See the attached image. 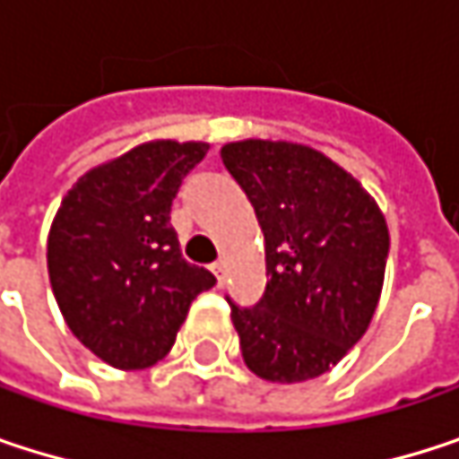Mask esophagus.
Wrapping results in <instances>:
<instances>
[{
	"instance_id": "esophagus-1",
	"label": "esophagus",
	"mask_w": 459,
	"mask_h": 459,
	"mask_svg": "<svg viewBox=\"0 0 459 459\" xmlns=\"http://www.w3.org/2000/svg\"><path fill=\"white\" fill-rule=\"evenodd\" d=\"M212 273H215V279H218V284L223 287V281H226V263H223V260H218V263H212Z\"/></svg>"
}]
</instances>
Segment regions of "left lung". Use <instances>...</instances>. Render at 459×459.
Wrapping results in <instances>:
<instances>
[{"label": "left lung", "mask_w": 459, "mask_h": 459, "mask_svg": "<svg viewBox=\"0 0 459 459\" xmlns=\"http://www.w3.org/2000/svg\"><path fill=\"white\" fill-rule=\"evenodd\" d=\"M265 236V292L230 306L244 364L271 383L334 367L375 316L388 226L375 199L324 153L298 143L241 140L221 151Z\"/></svg>", "instance_id": "8db88e82"}]
</instances>
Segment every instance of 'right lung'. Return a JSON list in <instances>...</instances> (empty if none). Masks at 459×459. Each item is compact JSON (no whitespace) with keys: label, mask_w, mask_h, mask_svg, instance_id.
Returning <instances> with one entry per match:
<instances>
[{"label":"right lung","mask_w":459,"mask_h":459,"mask_svg":"<svg viewBox=\"0 0 459 459\" xmlns=\"http://www.w3.org/2000/svg\"><path fill=\"white\" fill-rule=\"evenodd\" d=\"M207 143L156 140L90 169L65 194L47 238V268L68 329L117 369L164 359L215 276L183 257L169 223L183 178Z\"/></svg>","instance_id":"right-lung-1"}]
</instances>
